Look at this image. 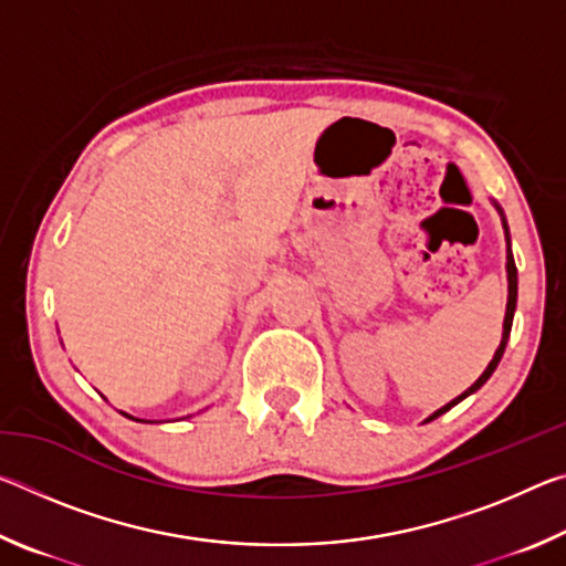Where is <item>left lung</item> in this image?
I'll use <instances>...</instances> for the list:
<instances>
[{"label": "left lung", "mask_w": 566, "mask_h": 566, "mask_svg": "<svg viewBox=\"0 0 566 566\" xmlns=\"http://www.w3.org/2000/svg\"><path fill=\"white\" fill-rule=\"evenodd\" d=\"M506 227V224H504ZM506 276H510V300H506V317H504V334H502V344H500V349L494 352V359L490 361V367L484 369V375L479 377L472 387H469L464 395H459L454 401H449L447 407H442V409H437L432 417H429L427 421H432V419H437L439 415H444V411H449L452 409L454 405H459V401H462L464 397H469L472 395V391H476L479 387L484 385L486 379L492 377V371L496 369V364H500V359H502V354H504V349H506V339H510V332H512V319H514V310H516V264H514V256H512V249H510V232H506Z\"/></svg>", "instance_id": "left-lung-1"}]
</instances>
